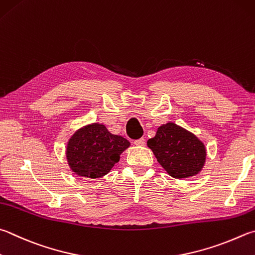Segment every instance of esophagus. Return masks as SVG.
<instances>
[{
    "label": "esophagus",
    "instance_id": "esophagus-1",
    "mask_svg": "<svg viewBox=\"0 0 255 255\" xmlns=\"http://www.w3.org/2000/svg\"><path fill=\"white\" fill-rule=\"evenodd\" d=\"M133 143H135L136 146H143L145 145V139H143V138H139V139L133 141Z\"/></svg>",
    "mask_w": 255,
    "mask_h": 255
}]
</instances>
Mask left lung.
I'll list each match as a JSON object with an SVG mask.
<instances>
[{
	"mask_svg": "<svg viewBox=\"0 0 255 255\" xmlns=\"http://www.w3.org/2000/svg\"><path fill=\"white\" fill-rule=\"evenodd\" d=\"M147 146L169 176L182 179L201 173L206 161V147L200 138L175 123L161 125Z\"/></svg>",
	"mask_w": 255,
	"mask_h": 255,
	"instance_id": "obj_1",
	"label": "left lung"
}]
</instances>
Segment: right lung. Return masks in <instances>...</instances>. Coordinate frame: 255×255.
<instances>
[{"instance_id":"add662e5","label":"right lung","mask_w":255,"mask_h":255,"mask_svg":"<svg viewBox=\"0 0 255 255\" xmlns=\"http://www.w3.org/2000/svg\"><path fill=\"white\" fill-rule=\"evenodd\" d=\"M129 146L130 142L126 138L114 135L103 124L86 125L76 130L67 142L69 168L80 177H104Z\"/></svg>"}]
</instances>
